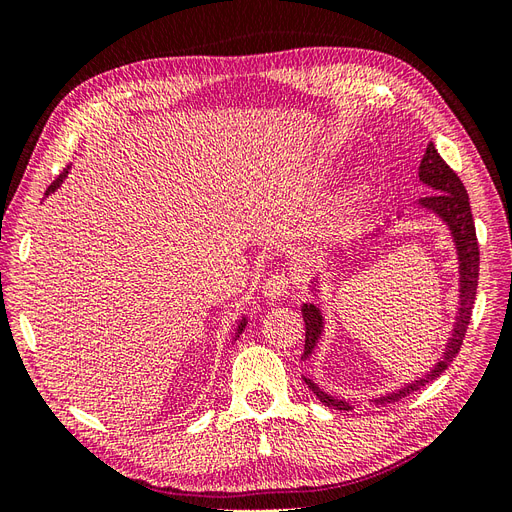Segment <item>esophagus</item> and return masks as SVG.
<instances>
[{
	"instance_id": "esophagus-1",
	"label": "esophagus",
	"mask_w": 512,
	"mask_h": 512,
	"mask_svg": "<svg viewBox=\"0 0 512 512\" xmlns=\"http://www.w3.org/2000/svg\"><path fill=\"white\" fill-rule=\"evenodd\" d=\"M290 288V277L282 271V273H273L269 280L262 286V297L267 301H280L284 294Z\"/></svg>"
}]
</instances>
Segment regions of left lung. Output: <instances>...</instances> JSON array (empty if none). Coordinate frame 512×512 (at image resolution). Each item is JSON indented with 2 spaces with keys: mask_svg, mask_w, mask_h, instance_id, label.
Segmentation results:
<instances>
[{
  "mask_svg": "<svg viewBox=\"0 0 512 512\" xmlns=\"http://www.w3.org/2000/svg\"><path fill=\"white\" fill-rule=\"evenodd\" d=\"M418 179H421L423 185L433 192L425 198L418 200V209H425L429 213L440 218L448 230H451L453 237V245L457 250V260H459V305H457V316H455V324L451 337H448L446 348L442 352V356L438 359V363L433 365L425 376L416 378L412 382H406L401 389L386 393L382 397H374L369 399L371 404L376 406H384V404H393V401L410 395L412 391H418L421 386H425L427 382L436 380L442 371L453 363V359L457 356L463 337H466L468 324L472 318V307H474V299H476V286H478V241H476V228H474V218H472V209H470V198L466 188H463L461 179L457 177L455 170L448 166L442 158L438 149L433 147V143L427 145L425 156L421 160V166H418ZM312 292L318 294V284L312 282ZM303 312V320H305V352L301 359L307 361L309 356L314 354L322 331H324V316L322 309L316 303H303L301 307ZM305 384L309 389L314 391V395L322 401L324 406H329L333 410H352V406L348 404L346 399H337L329 393H324L320 386L309 380L307 376H303Z\"/></svg>",
  "mask_w": 512,
  "mask_h": 512,
  "instance_id": "8db88e82",
  "label": "left lung"
}]
</instances>
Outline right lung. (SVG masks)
<instances>
[{
    "mask_svg": "<svg viewBox=\"0 0 512 512\" xmlns=\"http://www.w3.org/2000/svg\"><path fill=\"white\" fill-rule=\"evenodd\" d=\"M66 175H68V168H66V170H64V173H61V175H59V177H57V179H55V181H53L51 185H49V190H46V196H51V194H53V192H55V190L59 188V185H61V183H64ZM245 324H247V316H243V318L239 320V327H237V333H235V337H232V339H237V337H239V335L243 333V329H245Z\"/></svg>",
    "mask_w": 512,
    "mask_h": 512,
    "instance_id": "add662e5",
    "label": "right lung"
}]
</instances>
